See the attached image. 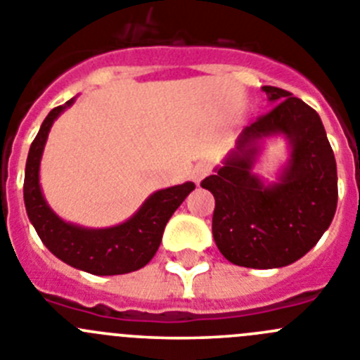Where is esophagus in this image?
Returning <instances> with one entry per match:
<instances>
[{
  "instance_id": "1",
  "label": "esophagus",
  "mask_w": 360,
  "mask_h": 360,
  "mask_svg": "<svg viewBox=\"0 0 360 360\" xmlns=\"http://www.w3.org/2000/svg\"><path fill=\"white\" fill-rule=\"evenodd\" d=\"M207 174H210V167H207L206 163H200V165H197L195 169L191 170V179L195 181V184L199 186L200 181H202Z\"/></svg>"
}]
</instances>
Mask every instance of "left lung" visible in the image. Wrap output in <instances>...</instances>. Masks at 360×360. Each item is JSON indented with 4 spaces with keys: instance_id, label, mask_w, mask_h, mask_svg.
I'll list each match as a JSON object with an SVG mask.
<instances>
[{
    "instance_id": "obj_1",
    "label": "left lung",
    "mask_w": 360,
    "mask_h": 360,
    "mask_svg": "<svg viewBox=\"0 0 360 360\" xmlns=\"http://www.w3.org/2000/svg\"><path fill=\"white\" fill-rule=\"evenodd\" d=\"M274 108L245 127L200 186L214 197L213 238L221 256L245 268H282L304 257L338 207V169L311 106L288 90L263 86ZM284 136L290 158L274 184L253 172L262 142Z\"/></svg>"
}]
</instances>
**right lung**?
I'll return each mask as SVG.
<instances>
[{"label": "right lung", "instance_id": "right-lung-1", "mask_svg": "<svg viewBox=\"0 0 360 360\" xmlns=\"http://www.w3.org/2000/svg\"><path fill=\"white\" fill-rule=\"evenodd\" d=\"M74 101L76 97L49 112L30 147L25 170L26 213L42 243L69 266L94 275H122L136 271L153 259L163 238L167 221L190 195V191L195 190V184L188 181L154 191L133 217L119 226L90 229L62 220L44 199L39 170L53 122L63 110L72 106Z\"/></svg>", "mask_w": 360, "mask_h": 360}]
</instances>
